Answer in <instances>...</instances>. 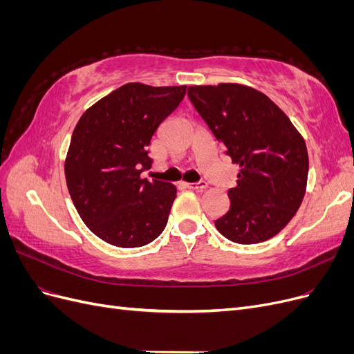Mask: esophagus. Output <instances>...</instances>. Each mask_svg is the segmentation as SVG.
<instances>
[{"instance_id": "obj_1", "label": "esophagus", "mask_w": 354, "mask_h": 354, "mask_svg": "<svg viewBox=\"0 0 354 354\" xmlns=\"http://www.w3.org/2000/svg\"><path fill=\"white\" fill-rule=\"evenodd\" d=\"M185 186L189 187V189L202 190V189L207 187V183H205V181H203V180H201V181H196V183H185Z\"/></svg>"}]
</instances>
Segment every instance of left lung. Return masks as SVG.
I'll list each match as a JSON object with an SVG mask.
<instances>
[{"label": "left lung", "mask_w": 354, "mask_h": 354, "mask_svg": "<svg viewBox=\"0 0 354 354\" xmlns=\"http://www.w3.org/2000/svg\"><path fill=\"white\" fill-rule=\"evenodd\" d=\"M187 95L224 153L239 164L230 208L214 221L232 242L273 238L295 216L306 194L304 138L266 94L239 84L194 85Z\"/></svg>", "instance_id": "8db88e82"}]
</instances>
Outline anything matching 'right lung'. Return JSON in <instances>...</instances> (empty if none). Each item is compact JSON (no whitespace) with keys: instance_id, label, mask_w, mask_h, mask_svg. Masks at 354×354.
Masks as SVG:
<instances>
[{"instance_id":"add662e5","label":"right lung","mask_w":354,"mask_h":354,"mask_svg":"<svg viewBox=\"0 0 354 354\" xmlns=\"http://www.w3.org/2000/svg\"><path fill=\"white\" fill-rule=\"evenodd\" d=\"M185 94L186 85L130 82L80 118L65 160L66 185L85 226L104 242L137 248L165 229L177 190L140 174L151 168L152 136Z\"/></svg>"}]
</instances>
